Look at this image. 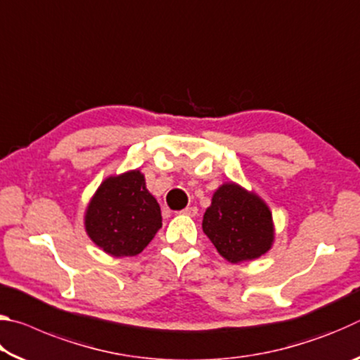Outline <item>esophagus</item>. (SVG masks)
<instances>
[{"label": "esophagus", "instance_id": "esophagus-1", "mask_svg": "<svg viewBox=\"0 0 360 360\" xmlns=\"http://www.w3.org/2000/svg\"><path fill=\"white\" fill-rule=\"evenodd\" d=\"M181 212H182V214H186V216L193 217V216L198 214V210H197V206H187V208L182 210Z\"/></svg>", "mask_w": 360, "mask_h": 360}]
</instances>
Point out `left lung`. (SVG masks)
Returning a JSON list of instances; mask_svg holds the SVG:
<instances>
[{
  "label": "left lung",
  "instance_id": "left-lung-1",
  "mask_svg": "<svg viewBox=\"0 0 360 360\" xmlns=\"http://www.w3.org/2000/svg\"><path fill=\"white\" fill-rule=\"evenodd\" d=\"M203 231L229 262L252 260L271 246V212L254 193L236 184H224L205 212Z\"/></svg>",
  "mask_w": 360,
  "mask_h": 360
}]
</instances>
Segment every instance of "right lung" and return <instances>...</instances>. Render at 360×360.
I'll use <instances>...</instances> for the list:
<instances>
[{
    "mask_svg": "<svg viewBox=\"0 0 360 360\" xmlns=\"http://www.w3.org/2000/svg\"><path fill=\"white\" fill-rule=\"evenodd\" d=\"M160 227V206L146 188L139 172L108 178L85 214L90 238L114 257L139 254Z\"/></svg>",
    "mask_w": 360,
    "mask_h": 360,
    "instance_id": "1",
    "label": "right lung"
}]
</instances>
